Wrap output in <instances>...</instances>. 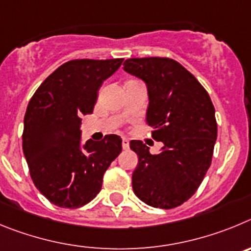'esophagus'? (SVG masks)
Wrapping results in <instances>:
<instances>
[{
	"instance_id": "obj_1",
	"label": "esophagus",
	"mask_w": 251,
	"mask_h": 251,
	"mask_svg": "<svg viewBox=\"0 0 251 251\" xmlns=\"http://www.w3.org/2000/svg\"><path fill=\"white\" fill-rule=\"evenodd\" d=\"M128 146H130V141H128L127 139H125V137H123V149L124 150L128 149Z\"/></svg>"
}]
</instances>
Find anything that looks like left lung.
<instances>
[{
    "mask_svg": "<svg viewBox=\"0 0 251 251\" xmlns=\"http://www.w3.org/2000/svg\"><path fill=\"white\" fill-rule=\"evenodd\" d=\"M124 70L146 82V121L152 139L164 142L159 153H150L142 141H130L139 156L132 173L135 195L153 207L180 206L211 165L218 136L213 102L195 76L173 58H128Z\"/></svg>",
    "mask_w": 251,
    "mask_h": 251,
    "instance_id": "left-lung-1",
    "label": "left lung"
}]
</instances>
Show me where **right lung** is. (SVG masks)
Segmentation results:
<instances>
[{"instance_id": "right-lung-1", "label": "right lung", "mask_w": 251, "mask_h": 251, "mask_svg": "<svg viewBox=\"0 0 251 251\" xmlns=\"http://www.w3.org/2000/svg\"><path fill=\"white\" fill-rule=\"evenodd\" d=\"M124 58L71 60L40 85L27 105L22 149L38 191L60 207L83 206L98 195L103 174L123 150L106 135L81 146V117L92 114L103 81Z\"/></svg>"}]
</instances>
